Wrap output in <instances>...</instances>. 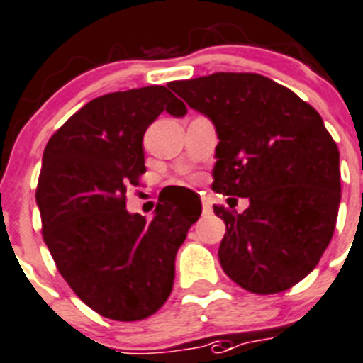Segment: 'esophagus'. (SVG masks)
<instances>
[{
    "mask_svg": "<svg viewBox=\"0 0 363 363\" xmlns=\"http://www.w3.org/2000/svg\"><path fill=\"white\" fill-rule=\"evenodd\" d=\"M202 211L206 213V215H209V213L213 211V206H211V201H209L208 197H202Z\"/></svg>",
    "mask_w": 363,
    "mask_h": 363,
    "instance_id": "esophagus-1",
    "label": "esophagus"
}]
</instances>
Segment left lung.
I'll return each mask as SVG.
<instances>
[{
  "label": "left lung",
  "instance_id": "1",
  "mask_svg": "<svg viewBox=\"0 0 363 363\" xmlns=\"http://www.w3.org/2000/svg\"><path fill=\"white\" fill-rule=\"evenodd\" d=\"M215 125L213 189L249 199L225 222L220 265L252 294H277L306 277L330 245L340 204V154L320 114L256 73L170 82Z\"/></svg>",
  "mask_w": 363,
  "mask_h": 363
}]
</instances>
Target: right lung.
<instances>
[{"label": "right lung", "instance_id": "obj_1", "mask_svg": "<svg viewBox=\"0 0 363 363\" xmlns=\"http://www.w3.org/2000/svg\"><path fill=\"white\" fill-rule=\"evenodd\" d=\"M166 111L186 107L164 86L118 91L86 104L50 138L35 201L43 238L66 283L107 319L150 317L174 286L175 254L201 201H162L147 220L125 195L145 174L143 135Z\"/></svg>", "mask_w": 363, "mask_h": 363}]
</instances>
